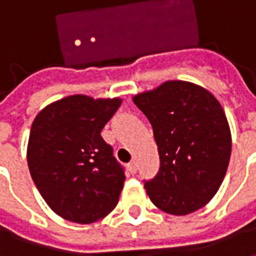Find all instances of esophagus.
Segmentation results:
<instances>
[{"mask_svg":"<svg viewBox=\"0 0 256 256\" xmlns=\"http://www.w3.org/2000/svg\"><path fill=\"white\" fill-rule=\"evenodd\" d=\"M128 170H130L132 174H136V172H137V162H130V163H128Z\"/></svg>","mask_w":256,"mask_h":256,"instance_id":"esophagus-1","label":"esophagus"}]
</instances>
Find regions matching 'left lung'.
I'll use <instances>...</instances> for the list:
<instances>
[{
    "instance_id": "obj_1",
    "label": "left lung",
    "mask_w": 256,
    "mask_h": 256,
    "mask_svg": "<svg viewBox=\"0 0 256 256\" xmlns=\"http://www.w3.org/2000/svg\"><path fill=\"white\" fill-rule=\"evenodd\" d=\"M133 101L152 124L160 158L156 177L144 185L150 202L172 215L204 207L230 159V128L220 101L185 80H167Z\"/></svg>"
}]
</instances>
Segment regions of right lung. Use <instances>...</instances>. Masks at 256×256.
I'll use <instances>...</instances> for the list:
<instances>
[{
  "instance_id": "obj_1",
  "label": "right lung",
  "mask_w": 256,
  "mask_h": 256,
  "mask_svg": "<svg viewBox=\"0 0 256 256\" xmlns=\"http://www.w3.org/2000/svg\"><path fill=\"white\" fill-rule=\"evenodd\" d=\"M120 98L75 94L45 106L31 126L27 162L48 206L62 218L92 224L116 207L124 170L101 130Z\"/></svg>"
}]
</instances>
